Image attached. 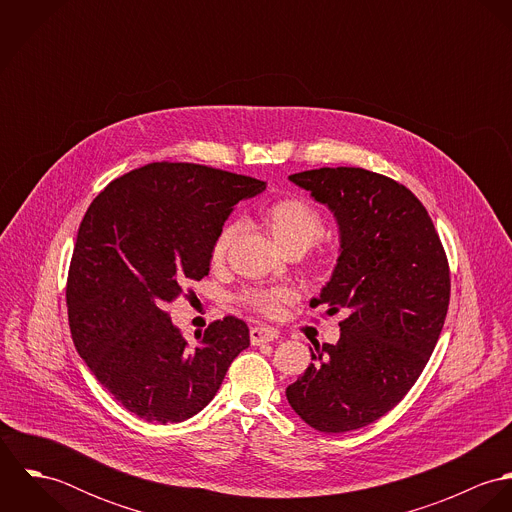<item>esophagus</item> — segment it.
Listing matches in <instances>:
<instances>
[{
    "label": "esophagus",
    "instance_id": "esophagus-1",
    "mask_svg": "<svg viewBox=\"0 0 512 512\" xmlns=\"http://www.w3.org/2000/svg\"><path fill=\"white\" fill-rule=\"evenodd\" d=\"M280 339V331H276L274 327L268 325H256L250 329V341L252 345H262V343H270Z\"/></svg>",
    "mask_w": 512,
    "mask_h": 512
}]
</instances>
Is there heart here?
Masks as SVG:
<instances>
[{
  "label": "heart",
  "instance_id": "b5f03b06",
  "mask_svg": "<svg viewBox=\"0 0 512 512\" xmlns=\"http://www.w3.org/2000/svg\"><path fill=\"white\" fill-rule=\"evenodd\" d=\"M258 219L274 244L284 252L299 256L307 248L315 246L311 266L323 268L329 262V250L321 242V234L325 230V220L317 207L301 197H282L274 203L266 205ZM238 234V222L226 220L217 232L213 246H211V260L215 264H222L226 254ZM295 293L288 288H272V290H248L242 293V301L254 309L256 313L278 317L282 309L292 303Z\"/></svg>",
  "mask_w": 512,
  "mask_h": 512
}]
</instances>
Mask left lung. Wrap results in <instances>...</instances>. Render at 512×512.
Masks as SVG:
<instances>
[{
  "mask_svg": "<svg viewBox=\"0 0 512 512\" xmlns=\"http://www.w3.org/2000/svg\"><path fill=\"white\" fill-rule=\"evenodd\" d=\"M290 181L337 219L341 254L311 305L347 317L341 339L311 351L286 396L319 432L359 430L390 412L428 365L449 305L447 256L420 199L386 175L321 167Z\"/></svg>",
  "mask_w": 512,
  "mask_h": 512,
  "instance_id": "8db88e82",
  "label": "left lung"
}]
</instances>
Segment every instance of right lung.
<instances>
[{
    "label": "right lung",
    "instance_id": "add662e5",
    "mask_svg": "<svg viewBox=\"0 0 512 512\" xmlns=\"http://www.w3.org/2000/svg\"><path fill=\"white\" fill-rule=\"evenodd\" d=\"M264 189L254 177L159 161L90 203L67 278L71 335L96 380L138 418L177 424L199 414L250 345L248 325L228 315L191 347L167 305L209 274L232 207Z\"/></svg>",
    "mask_w": 512,
    "mask_h": 512
}]
</instances>
